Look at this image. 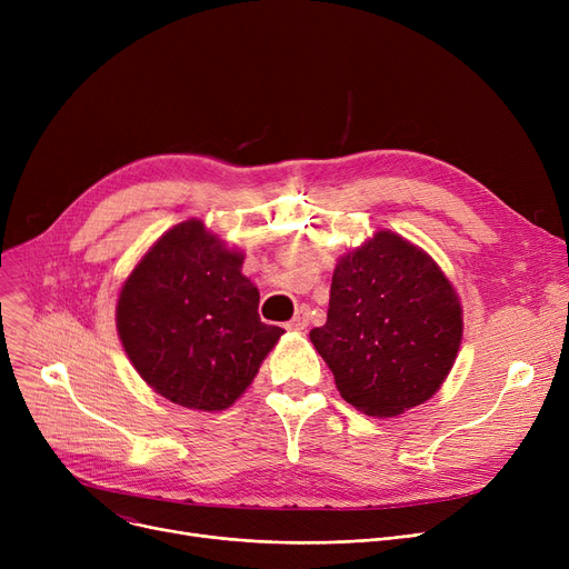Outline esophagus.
Here are the masks:
<instances>
[{"label": "esophagus", "instance_id": "1", "mask_svg": "<svg viewBox=\"0 0 569 569\" xmlns=\"http://www.w3.org/2000/svg\"><path fill=\"white\" fill-rule=\"evenodd\" d=\"M307 325H309V309L300 307V309H295V313H292V318H290V322L286 327H288V330H292V332H302Z\"/></svg>", "mask_w": 569, "mask_h": 569}]
</instances>
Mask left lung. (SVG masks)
I'll return each mask as SVG.
<instances>
[{
    "label": "left lung",
    "mask_w": 569,
    "mask_h": 569,
    "mask_svg": "<svg viewBox=\"0 0 569 569\" xmlns=\"http://www.w3.org/2000/svg\"><path fill=\"white\" fill-rule=\"evenodd\" d=\"M309 337L350 406L397 417L429 401L452 371L463 309L425 249L376 230L337 260L327 322Z\"/></svg>",
    "instance_id": "left-lung-1"
}]
</instances>
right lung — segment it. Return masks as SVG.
<instances>
[{"label":"right lung","mask_w":569,"mask_h":569,"mask_svg":"<svg viewBox=\"0 0 569 569\" xmlns=\"http://www.w3.org/2000/svg\"><path fill=\"white\" fill-rule=\"evenodd\" d=\"M244 251L204 221L166 230L117 297V335L133 369L163 399L217 412L247 392L286 330L258 316Z\"/></svg>","instance_id":"right-lung-1"}]
</instances>
